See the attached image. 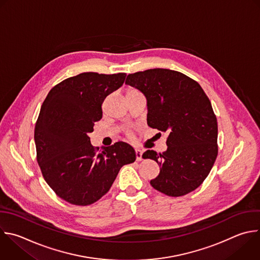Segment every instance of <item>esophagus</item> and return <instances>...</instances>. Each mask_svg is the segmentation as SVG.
Listing matches in <instances>:
<instances>
[{
	"instance_id": "obj_1",
	"label": "esophagus",
	"mask_w": 260,
	"mask_h": 260,
	"mask_svg": "<svg viewBox=\"0 0 260 260\" xmlns=\"http://www.w3.org/2000/svg\"><path fill=\"white\" fill-rule=\"evenodd\" d=\"M136 159L137 161H141L143 159V152L141 150H136Z\"/></svg>"
}]
</instances>
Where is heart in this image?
<instances>
[{"instance_id": "b5f03b06", "label": "heart", "mask_w": 260, "mask_h": 260, "mask_svg": "<svg viewBox=\"0 0 260 260\" xmlns=\"http://www.w3.org/2000/svg\"><path fill=\"white\" fill-rule=\"evenodd\" d=\"M136 93H140L139 91H137V90H135V89H129L128 91H127V94L126 95H131V94H136Z\"/></svg>"}]
</instances>
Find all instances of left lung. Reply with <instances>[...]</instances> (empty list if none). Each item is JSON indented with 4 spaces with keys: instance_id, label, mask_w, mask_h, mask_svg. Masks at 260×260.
<instances>
[{
    "instance_id": "8db88e82",
    "label": "left lung",
    "mask_w": 260,
    "mask_h": 260,
    "mask_svg": "<svg viewBox=\"0 0 260 260\" xmlns=\"http://www.w3.org/2000/svg\"><path fill=\"white\" fill-rule=\"evenodd\" d=\"M125 83L145 95L148 125L168 135L166 151L143 154L160 167L151 186L171 197L196 190L217 156V120L203 89L189 76L163 68L128 74Z\"/></svg>"
}]
</instances>
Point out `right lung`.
<instances>
[{"instance_id":"1","label":"right lung","mask_w":260,"mask_h":260,"mask_svg":"<svg viewBox=\"0 0 260 260\" xmlns=\"http://www.w3.org/2000/svg\"><path fill=\"white\" fill-rule=\"evenodd\" d=\"M126 74L83 72L55 85L45 99L35 128L37 160L51 189L70 204L85 206L111 188L120 168L136 160L132 146L118 142L98 152L90 141L102 118L105 98Z\"/></svg>"}]
</instances>
